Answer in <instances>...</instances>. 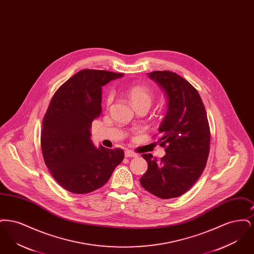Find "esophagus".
<instances>
[{
  "mask_svg": "<svg viewBox=\"0 0 254 254\" xmlns=\"http://www.w3.org/2000/svg\"><path fill=\"white\" fill-rule=\"evenodd\" d=\"M125 156L127 158H135L137 157L138 155L136 153H134L131 150H126L125 151Z\"/></svg>",
  "mask_w": 254,
  "mask_h": 254,
  "instance_id": "1",
  "label": "esophagus"
}]
</instances>
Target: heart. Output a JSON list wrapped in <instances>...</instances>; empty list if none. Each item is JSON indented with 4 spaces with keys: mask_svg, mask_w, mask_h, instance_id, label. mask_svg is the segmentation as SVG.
<instances>
[{
    "mask_svg": "<svg viewBox=\"0 0 254 254\" xmlns=\"http://www.w3.org/2000/svg\"><path fill=\"white\" fill-rule=\"evenodd\" d=\"M127 95H128V98H129L133 107L140 106V105L150 106V104H151L152 97H151L149 90L147 88H145V86L134 85L128 89ZM111 102H112V97L109 96L107 101L109 106L111 104Z\"/></svg>",
    "mask_w": 254,
    "mask_h": 254,
    "instance_id": "1",
    "label": "heart"
}]
</instances>
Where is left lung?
<instances>
[{"mask_svg": "<svg viewBox=\"0 0 254 254\" xmlns=\"http://www.w3.org/2000/svg\"><path fill=\"white\" fill-rule=\"evenodd\" d=\"M164 90L168 110L158 131V142L166 155L157 160L142 156L147 170L140 183L148 192L162 199L179 197L199 179L209 153L210 131L205 106L198 91L187 80L171 71L148 73Z\"/></svg>", "mask_w": 254, "mask_h": 254, "instance_id": "left-lung-1", "label": "left lung"}]
</instances>
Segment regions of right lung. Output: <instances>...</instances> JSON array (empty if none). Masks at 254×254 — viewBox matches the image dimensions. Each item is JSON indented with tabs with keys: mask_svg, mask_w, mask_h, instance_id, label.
<instances>
[{
	"mask_svg": "<svg viewBox=\"0 0 254 254\" xmlns=\"http://www.w3.org/2000/svg\"><path fill=\"white\" fill-rule=\"evenodd\" d=\"M123 76L81 70L50 101L41 131L43 156L53 178L70 192L88 193L100 189L124 160L121 148H97L90 139L91 124L102 111V86Z\"/></svg>",
	"mask_w": 254,
	"mask_h": 254,
	"instance_id": "add662e5",
	"label": "right lung"
}]
</instances>
